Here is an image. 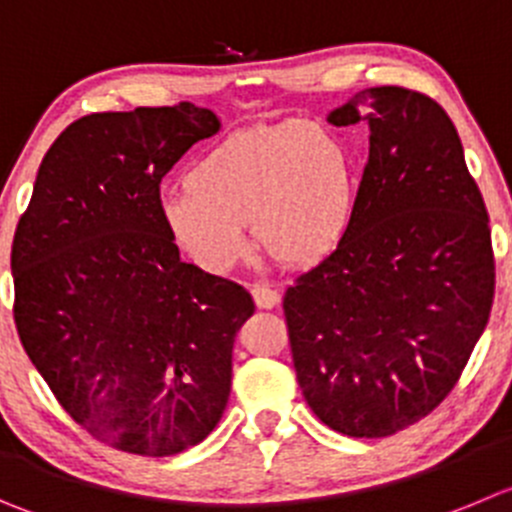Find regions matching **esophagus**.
<instances>
[{"mask_svg": "<svg viewBox=\"0 0 512 512\" xmlns=\"http://www.w3.org/2000/svg\"><path fill=\"white\" fill-rule=\"evenodd\" d=\"M251 294H253V301H256V306H259V309H274V306L281 301L279 291L271 289V286H266V284H256L251 289Z\"/></svg>", "mask_w": 512, "mask_h": 512, "instance_id": "34e87169", "label": "esophagus"}]
</instances>
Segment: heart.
Instances as JSON below:
<instances>
[{
    "label": "heart",
    "mask_w": 512,
    "mask_h": 512,
    "mask_svg": "<svg viewBox=\"0 0 512 512\" xmlns=\"http://www.w3.org/2000/svg\"><path fill=\"white\" fill-rule=\"evenodd\" d=\"M349 150L311 120L241 130L191 165L186 191L160 203L175 246L198 269L226 274L251 231L284 264H311L347 233L354 211Z\"/></svg>",
    "instance_id": "obj_1"
}]
</instances>
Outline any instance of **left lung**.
Segmentation results:
<instances>
[{
	"instance_id": "obj_1",
	"label": "left lung",
	"mask_w": 512,
	"mask_h": 512,
	"mask_svg": "<svg viewBox=\"0 0 512 512\" xmlns=\"http://www.w3.org/2000/svg\"><path fill=\"white\" fill-rule=\"evenodd\" d=\"M367 120L369 160L347 233L284 294L304 399L349 437H389L430 415L490 319L495 256L483 193L432 97L357 92L332 125Z\"/></svg>"
}]
</instances>
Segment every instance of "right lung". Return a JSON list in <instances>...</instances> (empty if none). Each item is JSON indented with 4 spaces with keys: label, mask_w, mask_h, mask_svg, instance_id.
Returning <instances> with one entry per match:
<instances>
[{
    "label": "right lung",
    "mask_w": 512,
    "mask_h": 512,
    "mask_svg": "<svg viewBox=\"0 0 512 512\" xmlns=\"http://www.w3.org/2000/svg\"><path fill=\"white\" fill-rule=\"evenodd\" d=\"M218 128L193 102L75 120L14 231L19 342L62 410L115 450L175 455L226 410L233 339L256 306L180 261L160 218L163 175Z\"/></svg>",
    "instance_id": "right-lung-1"
}]
</instances>
